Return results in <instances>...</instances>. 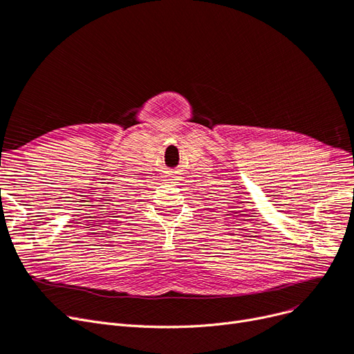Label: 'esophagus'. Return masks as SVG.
Returning <instances> with one entry per match:
<instances>
[{
    "label": "esophagus",
    "instance_id": "esophagus-1",
    "mask_svg": "<svg viewBox=\"0 0 354 354\" xmlns=\"http://www.w3.org/2000/svg\"><path fill=\"white\" fill-rule=\"evenodd\" d=\"M178 179V176H175L174 174H170L169 176H167V180H170V182H175Z\"/></svg>",
    "mask_w": 354,
    "mask_h": 354
}]
</instances>
